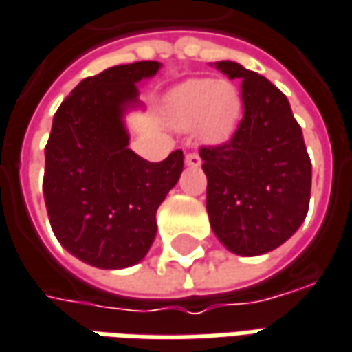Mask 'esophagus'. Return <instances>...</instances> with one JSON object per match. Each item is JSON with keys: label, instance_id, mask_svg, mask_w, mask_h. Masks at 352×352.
<instances>
[{"label": "esophagus", "instance_id": "obj_1", "mask_svg": "<svg viewBox=\"0 0 352 352\" xmlns=\"http://www.w3.org/2000/svg\"><path fill=\"white\" fill-rule=\"evenodd\" d=\"M185 164H187L188 167H199L200 155L199 153H187V155H185Z\"/></svg>", "mask_w": 352, "mask_h": 352}]
</instances>
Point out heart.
I'll return each instance as SVG.
<instances>
[{
  "instance_id": "heart-1",
  "label": "heart",
  "mask_w": 352,
  "mask_h": 352,
  "mask_svg": "<svg viewBox=\"0 0 352 352\" xmlns=\"http://www.w3.org/2000/svg\"><path fill=\"white\" fill-rule=\"evenodd\" d=\"M165 116L179 130L197 126L202 144H224L239 124L241 95L228 79H188L167 93Z\"/></svg>"
}]
</instances>
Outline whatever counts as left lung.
Instances as JSON below:
<instances>
[{"label":"left lung","instance_id":"left-lung-1","mask_svg":"<svg viewBox=\"0 0 352 352\" xmlns=\"http://www.w3.org/2000/svg\"><path fill=\"white\" fill-rule=\"evenodd\" d=\"M214 66L241 79L243 118L230 142L200 148L206 210L226 249L255 257L283 245L304 222L311 162L285 93L237 62Z\"/></svg>","mask_w":352,"mask_h":352}]
</instances>
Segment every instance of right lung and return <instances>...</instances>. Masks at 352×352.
I'll return each instance as SVG.
<instances>
[{
  "mask_svg": "<svg viewBox=\"0 0 352 352\" xmlns=\"http://www.w3.org/2000/svg\"><path fill=\"white\" fill-rule=\"evenodd\" d=\"M160 62H134L85 78L64 99L44 150V202L52 232L79 261L126 269L146 257L155 212L183 171V152L160 164L128 148L124 115L142 107L138 83Z\"/></svg>",
  "mask_w": 352,
  "mask_h": 352,
  "instance_id": "add662e5",
  "label": "right lung"
}]
</instances>
